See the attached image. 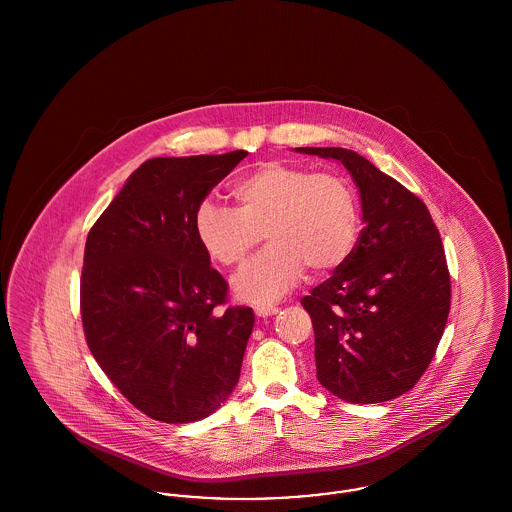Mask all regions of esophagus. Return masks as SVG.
Wrapping results in <instances>:
<instances>
[{
	"label": "esophagus",
	"instance_id": "34e87169",
	"mask_svg": "<svg viewBox=\"0 0 512 512\" xmlns=\"http://www.w3.org/2000/svg\"><path fill=\"white\" fill-rule=\"evenodd\" d=\"M276 313H278V307H274V305H257L255 307V315L259 318L272 317Z\"/></svg>",
	"mask_w": 512,
	"mask_h": 512
}]
</instances>
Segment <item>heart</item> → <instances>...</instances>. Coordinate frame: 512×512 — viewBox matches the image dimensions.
Masks as SVG:
<instances>
[{
    "instance_id": "b5f03b06",
    "label": "heart",
    "mask_w": 512,
    "mask_h": 512,
    "mask_svg": "<svg viewBox=\"0 0 512 512\" xmlns=\"http://www.w3.org/2000/svg\"><path fill=\"white\" fill-rule=\"evenodd\" d=\"M238 209L205 199L194 232L209 259L242 263L261 240L268 245L234 278L238 299L265 305L292 290L305 274H326L353 253L361 232L359 195L340 174L288 163H265L234 184Z\"/></svg>"
}]
</instances>
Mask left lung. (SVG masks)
<instances>
[{"label":"left lung","instance_id":"1","mask_svg":"<svg viewBox=\"0 0 512 512\" xmlns=\"http://www.w3.org/2000/svg\"><path fill=\"white\" fill-rule=\"evenodd\" d=\"M351 174L365 228L349 259L303 297L315 328L318 382L347 403L411 390L434 359L451 303L438 228L405 186L343 147H295Z\"/></svg>","mask_w":512,"mask_h":512}]
</instances>
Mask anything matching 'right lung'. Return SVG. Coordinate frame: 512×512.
<instances>
[{"label": "right lung", "mask_w": 512, "mask_h": 512, "mask_svg": "<svg viewBox=\"0 0 512 512\" xmlns=\"http://www.w3.org/2000/svg\"><path fill=\"white\" fill-rule=\"evenodd\" d=\"M245 155L149 159L88 234L80 280L88 347L153 420L207 418L240 380L255 315L249 307L220 311L228 284L197 242L194 217Z\"/></svg>", "instance_id": "add662e5"}]
</instances>
